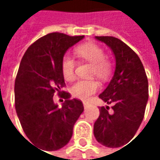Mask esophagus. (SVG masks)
<instances>
[{"label":"esophagus","mask_w":160,"mask_h":160,"mask_svg":"<svg viewBox=\"0 0 160 160\" xmlns=\"http://www.w3.org/2000/svg\"><path fill=\"white\" fill-rule=\"evenodd\" d=\"M89 105H90V103H89V102H86V101H84V102H83V106H84V108H87Z\"/></svg>","instance_id":"1"}]
</instances>
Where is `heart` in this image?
<instances>
[{
    "mask_svg": "<svg viewBox=\"0 0 160 160\" xmlns=\"http://www.w3.org/2000/svg\"><path fill=\"white\" fill-rule=\"evenodd\" d=\"M75 52L78 57L92 64L91 73L100 80H106L112 71V62L105 57V52L101 46L94 42H87L78 46ZM76 63L72 56L65 55L62 60V73L65 80L72 81L75 79ZM99 83L95 80H78L70 89L71 94L80 100H87L97 92Z\"/></svg>",
    "mask_w": 160,
    "mask_h": 160,
    "instance_id": "b5f03b06",
    "label": "heart"
}]
</instances>
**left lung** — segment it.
<instances>
[{"label":"left lung","instance_id":"obj_1","mask_svg":"<svg viewBox=\"0 0 160 160\" xmlns=\"http://www.w3.org/2000/svg\"><path fill=\"white\" fill-rule=\"evenodd\" d=\"M96 40L111 48L116 69L107 89L99 94L104 102L93 125L98 143L108 147H119L129 143L139 129L148 100V80L144 66L133 50L118 38L96 36Z\"/></svg>","mask_w":160,"mask_h":160}]
</instances>
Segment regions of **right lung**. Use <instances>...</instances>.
<instances>
[{"mask_svg":"<svg viewBox=\"0 0 160 160\" xmlns=\"http://www.w3.org/2000/svg\"><path fill=\"white\" fill-rule=\"evenodd\" d=\"M83 38L49 33L32 43L20 62L15 81L16 114L27 137L43 150H58L68 144L84 109L82 102L69 99L67 92L61 95L65 99L62 108L52 99L66 86L62 73L64 54Z\"/></svg>","mask_w":160,"mask_h":160,"instance_id":"obj_1","label":"right lung"}]
</instances>
